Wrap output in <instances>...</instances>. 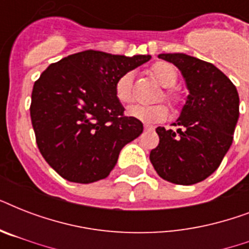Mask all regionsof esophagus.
<instances>
[{
    "instance_id": "esophagus-1",
    "label": "esophagus",
    "mask_w": 249,
    "mask_h": 249,
    "mask_svg": "<svg viewBox=\"0 0 249 249\" xmlns=\"http://www.w3.org/2000/svg\"><path fill=\"white\" fill-rule=\"evenodd\" d=\"M144 129H146V130H154V126H152V125H148V124H144Z\"/></svg>"
}]
</instances>
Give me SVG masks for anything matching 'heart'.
<instances>
[{
	"instance_id": "obj_1",
	"label": "heart",
	"mask_w": 249,
	"mask_h": 249,
	"mask_svg": "<svg viewBox=\"0 0 249 249\" xmlns=\"http://www.w3.org/2000/svg\"><path fill=\"white\" fill-rule=\"evenodd\" d=\"M152 76L155 77L156 81L164 88H170L173 86L177 81V71L174 70L173 66L168 63H156L151 68ZM115 95L117 101L123 105H128L133 99V73L128 72L117 80L115 85ZM166 99L173 102V94H166ZM128 116L140 120L146 124H155L160 121L165 120L168 116V108L165 105H154V106H144V105H134L130 106L126 111Z\"/></svg>"
}]
</instances>
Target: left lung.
I'll list each match as a JSON object with an SVG mask.
<instances>
[{"label": "left lung", "instance_id": "obj_1", "mask_svg": "<svg viewBox=\"0 0 249 249\" xmlns=\"http://www.w3.org/2000/svg\"><path fill=\"white\" fill-rule=\"evenodd\" d=\"M181 71L189 95L173 132L158 126V147L150 160L156 173L176 185L204 181L220 166L234 138L239 119L235 85L212 63L182 53L159 54Z\"/></svg>", "mask_w": 249, "mask_h": 249}]
</instances>
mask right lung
Returning a JSON list of instances; mask_svg holds the SVG:
<instances>
[{"label": "right lung", "instance_id": "1", "mask_svg": "<svg viewBox=\"0 0 249 249\" xmlns=\"http://www.w3.org/2000/svg\"><path fill=\"white\" fill-rule=\"evenodd\" d=\"M150 59L85 50L41 73L33 85L31 120L41 155L64 179L91 183L106 178L121 148L143 132L140 120L124 116L115 85Z\"/></svg>", "mask_w": 249, "mask_h": 249}]
</instances>
